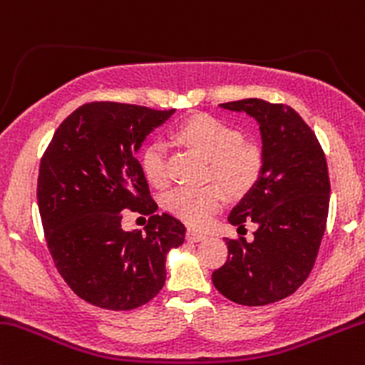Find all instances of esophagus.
<instances>
[{"label": "esophagus", "mask_w": 365, "mask_h": 365, "mask_svg": "<svg viewBox=\"0 0 365 365\" xmlns=\"http://www.w3.org/2000/svg\"><path fill=\"white\" fill-rule=\"evenodd\" d=\"M186 239L190 240V242H198V240L205 239V234H202V232H198V230H193V228H187Z\"/></svg>", "instance_id": "34e87169"}]
</instances>
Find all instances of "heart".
<instances>
[{
  "label": "heart",
  "instance_id": "1",
  "mask_svg": "<svg viewBox=\"0 0 365 365\" xmlns=\"http://www.w3.org/2000/svg\"><path fill=\"white\" fill-rule=\"evenodd\" d=\"M179 140L207 158L205 179H214L232 197L250 193L264 174V153L253 142L242 140L237 128L210 115H195L175 130ZM140 165L149 182L158 187L168 184L167 145L161 140L145 144ZM225 195L216 182L179 186L165 197V209L193 227H204L223 205Z\"/></svg>",
  "mask_w": 365,
  "mask_h": 365
}]
</instances>
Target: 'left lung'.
<instances>
[{
  "label": "left lung",
  "mask_w": 365,
  "mask_h": 365,
  "mask_svg": "<svg viewBox=\"0 0 365 365\" xmlns=\"http://www.w3.org/2000/svg\"><path fill=\"white\" fill-rule=\"evenodd\" d=\"M220 107L246 112L260 125L264 174L228 221L257 225L253 242L227 239L228 258L212 272L221 295L240 306L290 297L313 270L329 216L330 181L317 135L292 107L246 98Z\"/></svg>",
  "instance_id": "obj_1"
}]
</instances>
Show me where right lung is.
<instances>
[{"mask_svg":"<svg viewBox=\"0 0 365 365\" xmlns=\"http://www.w3.org/2000/svg\"><path fill=\"white\" fill-rule=\"evenodd\" d=\"M174 112L91 101L71 112L45 149L36 198L47 247L66 284L93 306L148 304L165 284L168 250L184 242L181 221L156 214L137 160L145 137ZM125 210L150 216L144 235L122 230Z\"/></svg>","mask_w":365,"mask_h":365,"instance_id":"right-lung-1","label":"right lung"}]
</instances>
